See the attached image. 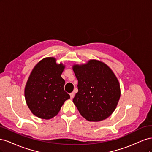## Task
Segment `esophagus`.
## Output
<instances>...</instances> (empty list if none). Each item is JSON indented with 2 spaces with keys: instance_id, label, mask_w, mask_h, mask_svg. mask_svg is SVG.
Listing matches in <instances>:
<instances>
[{
  "instance_id": "1",
  "label": "esophagus",
  "mask_w": 152,
  "mask_h": 152,
  "mask_svg": "<svg viewBox=\"0 0 152 152\" xmlns=\"http://www.w3.org/2000/svg\"><path fill=\"white\" fill-rule=\"evenodd\" d=\"M70 98H73V97H74V96H75V93H73V92H72V93H71L70 94Z\"/></svg>"
}]
</instances>
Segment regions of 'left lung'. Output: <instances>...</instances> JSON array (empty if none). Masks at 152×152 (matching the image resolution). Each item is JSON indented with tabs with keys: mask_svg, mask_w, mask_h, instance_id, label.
Wrapping results in <instances>:
<instances>
[{
	"mask_svg": "<svg viewBox=\"0 0 152 152\" xmlns=\"http://www.w3.org/2000/svg\"><path fill=\"white\" fill-rule=\"evenodd\" d=\"M78 80V93L73 102L81 115L90 122H99L110 117L121 97L120 84L107 64L91 59L86 64L73 65Z\"/></svg>",
	"mask_w": 152,
	"mask_h": 152,
	"instance_id": "1",
	"label": "left lung"
}]
</instances>
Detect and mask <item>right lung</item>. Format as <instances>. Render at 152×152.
<instances>
[{
  "label": "right lung",
  "mask_w": 152,
  "mask_h": 152,
  "mask_svg": "<svg viewBox=\"0 0 152 152\" xmlns=\"http://www.w3.org/2000/svg\"><path fill=\"white\" fill-rule=\"evenodd\" d=\"M56 61L53 57L40 60L31 72L25 88V100L31 113L46 120L57 115L70 98L64 90L65 81L61 77L65 66Z\"/></svg>",
  "instance_id": "add662e5"
}]
</instances>
